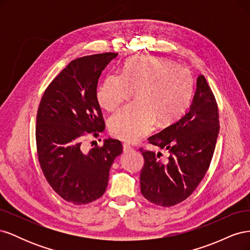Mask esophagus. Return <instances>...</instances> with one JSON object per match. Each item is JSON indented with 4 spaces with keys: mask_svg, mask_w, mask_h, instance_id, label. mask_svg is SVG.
<instances>
[{
    "mask_svg": "<svg viewBox=\"0 0 250 250\" xmlns=\"http://www.w3.org/2000/svg\"><path fill=\"white\" fill-rule=\"evenodd\" d=\"M132 147L129 145V144H123V150L124 152H129V151H132Z\"/></svg>",
    "mask_w": 250,
    "mask_h": 250,
    "instance_id": "obj_1",
    "label": "esophagus"
}]
</instances>
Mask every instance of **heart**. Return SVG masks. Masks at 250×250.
Listing matches in <instances>:
<instances>
[{
    "label": "heart",
    "mask_w": 250,
    "mask_h": 250,
    "mask_svg": "<svg viewBox=\"0 0 250 250\" xmlns=\"http://www.w3.org/2000/svg\"><path fill=\"white\" fill-rule=\"evenodd\" d=\"M132 89L135 102L109 119V131L121 141L133 143L149 134L155 122L168 125L187 110L193 95V77L188 69L162 57L137 56L124 64L122 73H109L99 83L96 99L112 111Z\"/></svg>",
    "instance_id": "heart-1"
}]
</instances>
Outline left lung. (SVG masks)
<instances>
[{
  "label": "left lung",
  "instance_id": "left-lung-1",
  "mask_svg": "<svg viewBox=\"0 0 250 250\" xmlns=\"http://www.w3.org/2000/svg\"><path fill=\"white\" fill-rule=\"evenodd\" d=\"M218 133L215 96L203 75H199L185 116L148 139L152 145L169 151L168 161L160 160L161 152L140 149L145 161L140 175L144 197L165 208L186 200L206 175Z\"/></svg>",
  "mask_w": 250,
  "mask_h": 250
}]
</instances>
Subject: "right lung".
I'll use <instances>...</instances> for the list:
<instances>
[{"mask_svg":"<svg viewBox=\"0 0 250 250\" xmlns=\"http://www.w3.org/2000/svg\"><path fill=\"white\" fill-rule=\"evenodd\" d=\"M117 56L102 53L73 60L44 90L37 110L35 138L43 175L60 197L77 206L104 194L111 165L123 151L113 139L88 152L82 149L86 135L97 138L105 129L96 99L98 79Z\"/></svg>","mask_w":250,"mask_h":250,"instance_id":"right-lung-1","label":"right lung"}]
</instances>
